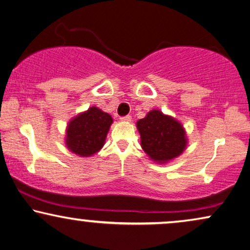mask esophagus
Here are the masks:
<instances>
[{
	"label": "esophagus",
	"instance_id": "esophagus-1",
	"mask_svg": "<svg viewBox=\"0 0 250 250\" xmlns=\"http://www.w3.org/2000/svg\"><path fill=\"white\" fill-rule=\"evenodd\" d=\"M121 121L124 122H131V115H125V117L121 118Z\"/></svg>",
	"mask_w": 250,
	"mask_h": 250
}]
</instances>
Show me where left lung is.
Returning <instances> with one entry per match:
<instances>
[{"mask_svg": "<svg viewBox=\"0 0 250 250\" xmlns=\"http://www.w3.org/2000/svg\"><path fill=\"white\" fill-rule=\"evenodd\" d=\"M136 125L143 150L157 164L173 161L187 148L188 138L184 125L160 110L149 111Z\"/></svg>", "mask_w": 250, "mask_h": 250, "instance_id": "left-lung-1", "label": "left lung"}]
</instances>
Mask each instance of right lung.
Returning <instances> with one entry per match:
<instances>
[{
	"instance_id": "1",
	"label": "right lung",
	"mask_w": 250,
	"mask_h": 250,
	"mask_svg": "<svg viewBox=\"0 0 250 250\" xmlns=\"http://www.w3.org/2000/svg\"><path fill=\"white\" fill-rule=\"evenodd\" d=\"M113 119L97 106H90L69 121L65 146L80 157H89L103 148Z\"/></svg>"
}]
</instances>
